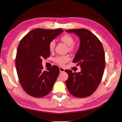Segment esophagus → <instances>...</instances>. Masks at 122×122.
Returning <instances> with one entry per match:
<instances>
[{
    "instance_id": "1",
    "label": "esophagus",
    "mask_w": 122,
    "mask_h": 122,
    "mask_svg": "<svg viewBox=\"0 0 122 122\" xmlns=\"http://www.w3.org/2000/svg\"><path fill=\"white\" fill-rule=\"evenodd\" d=\"M59 69H60V72H63L65 71L64 68L63 67H60Z\"/></svg>"
}]
</instances>
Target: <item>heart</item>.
<instances>
[{"label":"heart","mask_w":122,"mask_h":122,"mask_svg":"<svg viewBox=\"0 0 122 122\" xmlns=\"http://www.w3.org/2000/svg\"><path fill=\"white\" fill-rule=\"evenodd\" d=\"M61 40L62 41H63L64 43L67 45L68 46V50L70 51H73L74 50V46L73 44L75 42V40L73 37L71 35L69 34H65L63 36H62L61 37ZM56 45V42L55 40H51L49 44V49L50 50L52 51L54 50L55 46ZM70 60V57L67 55H63V56H59L56 57L55 59V61L58 64L60 65H63L65 63L68 62Z\"/></svg>","instance_id":"heart-1"}]
</instances>
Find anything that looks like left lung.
I'll return each instance as SVG.
<instances>
[{
  "label": "left lung",
  "mask_w": 122,
  "mask_h": 122,
  "mask_svg": "<svg viewBox=\"0 0 122 122\" xmlns=\"http://www.w3.org/2000/svg\"><path fill=\"white\" fill-rule=\"evenodd\" d=\"M73 32L80 39V46L73 62L80 65L81 71L72 72L66 70L68 75L66 85L70 94L76 97L84 98L93 94L100 84L105 68V55L100 40L87 29L66 30Z\"/></svg>",
  "instance_id": "8db88e82"
}]
</instances>
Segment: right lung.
<instances>
[{
  "instance_id": "add662e5",
  "label": "right lung",
  "mask_w": 122,
  "mask_h": 122,
  "mask_svg": "<svg viewBox=\"0 0 122 122\" xmlns=\"http://www.w3.org/2000/svg\"><path fill=\"white\" fill-rule=\"evenodd\" d=\"M63 31L62 29L37 28L27 33L20 41L15 66L20 85L29 95L41 98L47 95L52 89L59 76V67L54 65L44 71L42 59L49 57L50 42Z\"/></svg>"
}]
</instances>
